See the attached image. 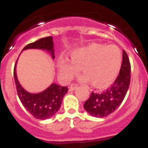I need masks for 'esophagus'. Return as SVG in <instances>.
I'll return each mask as SVG.
<instances>
[{"mask_svg":"<svg viewBox=\"0 0 148 148\" xmlns=\"http://www.w3.org/2000/svg\"><path fill=\"white\" fill-rule=\"evenodd\" d=\"M77 87H78V85H77L76 84H72L70 87V90H75Z\"/></svg>","mask_w":148,"mask_h":148,"instance_id":"obj_1","label":"esophagus"}]
</instances>
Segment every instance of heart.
<instances>
[{
	"mask_svg": "<svg viewBox=\"0 0 148 148\" xmlns=\"http://www.w3.org/2000/svg\"><path fill=\"white\" fill-rule=\"evenodd\" d=\"M122 64V56L116 46L92 44L78 48L71 53V61L61 58L58 63L60 72L69 81L80 73L81 80L92 82L95 87L110 85L118 76Z\"/></svg>",
	"mask_w": 148,
	"mask_h": 148,
	"instance_id": "heart-1",
	"label": "heart"
}]
</instances>
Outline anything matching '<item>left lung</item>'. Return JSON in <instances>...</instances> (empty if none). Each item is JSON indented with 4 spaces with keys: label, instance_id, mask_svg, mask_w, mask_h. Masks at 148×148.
I'll list each match as a JSON object with an SVG mask.
<instances>
[{
    "label": "left lung",
    "instance_id": "8db88e82",
    "mask_svg": "<svg viewBox=\"0 0 148 148\" xmlns=\"http://www.w3.org/2000/svg\"><path fill=\"white\" fill-rule=\"evenodd\" d=\"M130 83V63L123 50L122 64L119 75L110 88L101 93L92 92L84 108L91 116L103 118L113 113L122 103Z\"/></svg>",
    "mask_w": 148,
    "mask_h": 148
}]
</instances>
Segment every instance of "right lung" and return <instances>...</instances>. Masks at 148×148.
I'll return each mask as SVG.
<instances>
[{
  "label": "right lung",
  "instance_id": "1",
  "mask_svg": "<svg viewBox=\"0 0 148 148\" xmlns=\"http://www.w3.org/2000/svg\"><path fill=\"white\" fill-rule=\"evenodd\" d=\"M53 48V37L49 36L27 44L23 50L27 49H44L49 52L52 58H55ZM14 78L21 102L29 113L38 119L44 120L54 116L61 108L63 98L68 91L67 87H61L56 84H52L47 89L39 93L34 94L27 92L21 87L18 80L16 64L14 67Z\"/></svg>",
  "mask_w": 148,
  "mask_h": 148
}]
</instances>
